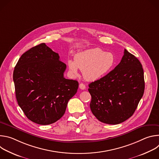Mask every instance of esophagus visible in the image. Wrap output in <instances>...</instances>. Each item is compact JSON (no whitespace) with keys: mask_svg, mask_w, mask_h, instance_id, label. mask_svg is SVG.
I'll return each instance as SVG.
<instances>
[{"mask_svg":"<svg viewBox=\"0 0 159 159\" xmlns=\"http://www.w3.org/2000/svg\"><path fill=\"white\" fill-rule=\"evenodd\" d=\"M79 88H80V89L84 90V89H85V85L84 84L81 83V84H79Z\"/></svg>","mask_w":159,"mask_h":159,"instance_id":"34e87169","label":"esophagus"}]
</instances>
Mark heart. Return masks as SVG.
Instances as JSON below:
<instances>
[{
    "label": "heart",
    "instance_id": "b5f03b06",
    "mask_svg": "<svg viewBox=\"0 0 159 159\" xmlns=\"http://www.w3.org/2000/svg\"><path fill=\"white\" fill-rule=\"evenodd\" d=\"M115 57L112 53L104 52L100 48L89 49L77 53L74 61H68L69 70L77 75L78 68L82 70L84 78L94 81L104 75L114 65Z\"/></svg>",
    "mask_w": 159,
    "mask_h": 159
}]
</instances>
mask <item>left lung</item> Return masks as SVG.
<instances>
[{"instance_id": "8db88e82", "label": "left lung", "mask_w": 159, "mask_h": 159, "mask_svg": "<svg viewBox=\"0 0 159 159\" xmlns=\"http://www.w3.org/2000/svg\"><path fill=\"white\" fill-rule=\"evenodd\" d=\"M89 87L92 98L90 107L96 118L106 124H120L133 115L143 95L142 65L125 49L120 63Z\"/></svg>"}]
</instances>
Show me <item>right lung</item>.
<instances>
[{
	"label": "right lung",
	"mask_w": 159,
	"mask_h": 159,
	"mask_svg": "<svg viewBox=\"0 0 159 159\" xmlns=\"http://www.w3.org/2000/svg\"><path fill=\"white\" fill-rule=\"evenodd\" d=\"M66 65L45 43L26 52L13 72L17 103L26 117L42 125L60 119L79 83L63 77Z\"/></svg>",
	"instance_id": "1"
}]
</instances>
